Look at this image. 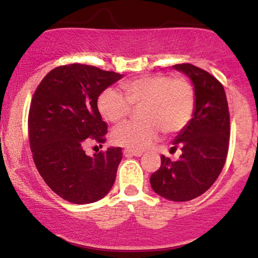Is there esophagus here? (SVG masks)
<instances>
[{
    "mask_svg": "<svg viewBox=\"0 0 258 258\" xmlns=\"http://www.w3.org/2000/svg\"><path fill=\"white\" fill-rule=\"evenodd\" d=\"M123 155L125 156H142L143 155V153L142 152H135V150H131V149H123Z\"/></svg>",
    "mask_w": 258,
    "mask_h": 258,
    "instance_id": "esophagus-1",
    "label": "esophagus"
}]
</instances>
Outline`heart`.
I'll list each match as a JSON object with an SVG mask.
<instances>
[{
    "instance_id": "b5f03b06",
    "label": "heart",
    "mask_w": 258,
    "mask_h": 258,
    "mask_svg": "<svg viewBox=\"0 0 258 258\" xmlns=\"http://www.w3.org/2000/svg\"><path fill=\"white\" fill-rule=\"evenodd\" d=\"M125 96L106 88L97 99L98 110L105 120L119 122L131 110V104L142 106L141 122H125L112 133V141L131 150H143L166 133L178 132L190 120L194 110V92L188 81L166 75H147L121 84Z\"/></svg>"
}]
</instances>
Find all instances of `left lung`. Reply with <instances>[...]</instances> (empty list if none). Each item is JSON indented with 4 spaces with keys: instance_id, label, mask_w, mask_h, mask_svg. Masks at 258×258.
Returning a JSON list of instances; mask_svg holds the SVG:
<instances>
[{
    "instance_id": "8db88e82",
    "label": "left lung",
    "mask_w": 258,
    "mask_h": 258,
    "mask_svg": "<svg viewBox=\"0 0 258 258\" xmlns=\"http://www.w3.org/2000/svg\"><path fill=\"white\" fill-rule=\"evenodd\" d=\"M173 69L190 79L194 86L191 119L173 139L180 147L178 160L161 156V166L150 177V185L171 201H189L200 197L220 176L229 142V110L226 92L217 79L191 64Z\"/></svg>"
}]
</instances>
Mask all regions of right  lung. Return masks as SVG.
<instances>
[{"instance_id": "right-lung-1", "label": "right lung", "mask_w": 258, "mask_h": 258, "mask_svg": "<svg viewBox=\"0 0 258 258\" xmlns=\"http://www.w3.org/2000/svg\"><path fill=\"white\" fill-rule=\"evenodd\" d=\"M121 74L86 64L58 67L44 76L31 100L29 139L46 184L69 203H96L110 191L122 150L110 147L88 156V142L104 143L108 126L97 99Z\"/></svg>"}]
</instances>
